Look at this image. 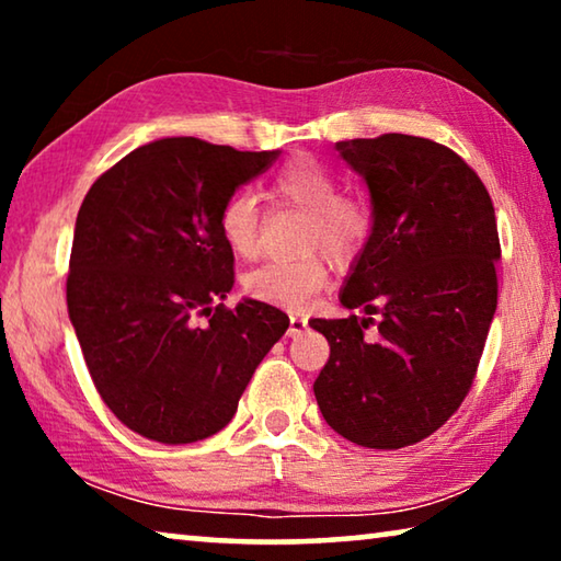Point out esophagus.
<instances>
[{
  "label": "esophagus",
  "mask_w": 561,
  "mask_h": 561,
  "mask_svg": "<svg viewBox=\"0 0 561 561\" xmlns=\"http://www.w3.org/2000/svg\"><path fill=\"white\" fill-rule=\"evenodd\" d=\"M307 327H309V321H307V317H301V314H289V329H287V336H301L304 331H307Z\"/></svg>",
  "instance_id": "esophagus-1"
}]
</instances>
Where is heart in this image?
<instances>
[{
    "instance_id": "1",
    "label": "heart",
    "mask_w": 561,
    "mask_h": 561,
    "mask_svg": "<svg viewBox=\"0 0 561 561\" xmlns=\"http://www.w3.org/2000/svg\"><path fill=\"white\" fill-rule=\"evenodd\" d=\"M272 193L284 203L309 210L307 237L324 244L336 257H348L371 232V215L354 197L339 195V178L311 156H297L272 178ZM220 232L232 252L250 257L260 242V203L250 190H237L220 210ZM327 284V264L321 257H274L262 262L244 277V291L252 299L274 307L301 309Z\"/></svg>"
}]
</instances>
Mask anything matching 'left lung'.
Returning <instances> with one entry per match:
<instances>
[{"instance_id": "left-lung-1", "label": "left lung", "mask_w": 561, "mask_h": 561, "mask_svg": "<svg viewBox=\"0 0 561 561\" xmlns=\"http://www.w3.org/2000/svg\"><path fill=\"white\" fill-rule=\"evenodd\" d=\"M336 150L371 195V232L339 301L368 317L309 321L331 346L314 396L346 440L396 450L438 431L470 391L497 309L495 207L474 170L428 138L386 133Z\"/></svg>"}]
</instances>
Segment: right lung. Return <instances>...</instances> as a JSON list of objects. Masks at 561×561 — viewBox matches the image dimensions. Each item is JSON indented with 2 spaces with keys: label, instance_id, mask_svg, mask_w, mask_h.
Returning <instances> with one entry per match:
<instances>
[{
  "label": "right lung",
  "instance_id": "obj_1",
  "mask_svg": "<svg viewBox=\"0 0 561 561\" xmlns=\"http://www.w3.org/2000/svg\"><path fill=\"white\" fill-rule=\"evenodd\" d=\"M279 153L160 138L118 160L83 197L69 319L103 403L144 438L183 445L220 433L289 327L264 301L222 304L234 254L220 210Z\"/></svg>",
  "mask_w": 561,
  "mask_h": 561
}]
</instances>
